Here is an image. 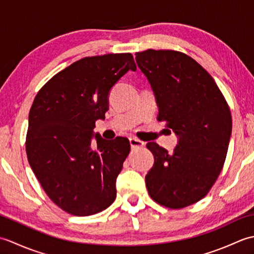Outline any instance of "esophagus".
Masks as SVG:
<instances>
[{"instance_id": "34e87169", "label": "esophagus", "mask_w": 254, "mask_h": 254, "mask_svg": "<svg viewBox=\"0 0 254 254\" xmlns=\"http://www.w3.org/2000/svg\"><path fill=\"white\" fill-rule=\"evenodd\" d=\"M128 141H130V145H131L132 148L142 147V146H144V145H145L144 142H142L141 139H138L136 137H130V139H128Z\"/></svg>"}]
</instances>
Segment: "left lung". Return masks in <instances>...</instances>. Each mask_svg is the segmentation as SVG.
I'll return each instance as SVG.
<instances>
[{"mask_svg":"<svg viewBox=\"0 0 254 254\" xmlns=\"http://www.w3.org/2000/svg\"><path fill=\"white\" fill-rule=\"evenodd\" d=\"M135 56L155 94L158 121L179 137L172 154L147 143L155 158L145 177L147 191L163 206L183 208L206 195L223 169L230 109L214 78L185 53L148 49Z\"/></svg>","mask_w":254,"mask_h":254,"instance_id":"8db88e82","label":"left lung"}]
</instances>
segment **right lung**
Wrapping results in <instances>:
<instances>
[{
    "mask_svg": "<svg viewBox=\"0 0 254 254\" xmlns=\"http://www.w3.org/2000/svg\"><path fill=\"white\" fill-rule=\"evenodd\" d=\"M128 69L136 71L131 53L80 59L48 80L32 102L27 158L47 195L68 214L89 216L116 199L130 142L106 141L94 127L109 109L110 89Z\"/></svg>",
    "mask_w": 254,
    "mask_h": 254,
    "instance_id": "obj_1",
    "label": "right lung"
}]
</instances>
